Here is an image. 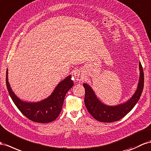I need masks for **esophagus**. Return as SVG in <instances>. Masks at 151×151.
<instances>
[{
    "label": "esophagus",
    "mask_w": 151,
    "mask_h": 151,
    "mask_svg": "<svg viewBox=\"0 0 151 151\" xmlns=\"http://www.w3.org/2000/svg\"><path fill=\"white\" fill-rule=\"evenodd\" d=\"M74 76L75 78L77 81H81L82 80L83 78V74L82 71L80 70V69H76L74 72Z\"/></svg>",
    "instance_id": "1"
}]
</instances>
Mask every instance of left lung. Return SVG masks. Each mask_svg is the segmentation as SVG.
Masks as SVG:
<instances>
[{"label":"left lung","mask_w":151,"mask_h":151,"mask_svg":"<svg viewBox=\"0 0 151 151\" xmlns=\"http://www.w3.org/2000/svg\"><path fill=\"white\" fill-rule=\"evenodd\" d=\"M140 78L136 91L130 99L122 104L109 106L103 103L97 98L93 89L87 83L83 86L86 90L84 102L89 114L95 119L103 122H112L121 119L133 109L140 99L144 88V71L140 62L139 63Z\"/></svg>","instance_id":"1"}]
</instances>
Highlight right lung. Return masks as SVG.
I'll return each mask as SVG.
<instances>
[{
    "label": "right lung",
    "mask_w": 151,
    "mask_h": 151,
    "mask_svg": "<svg viewBox=\"0 0 151 151\" xmlns=\"http://www.w3.org/2000/svg\"><path fill=\"white\" fill-rule=\"evenodd\" d=\"M8 69L6 71V86L9 96L15 105L26 117L40 123L53 121L59 115L65 96L73 86L71 75L68 76L57 85L48 98L38 102H26L18 98L11 89L8 82Z\"/></svg>",
    "instance_id": "obj_1"
}]
</instances>
